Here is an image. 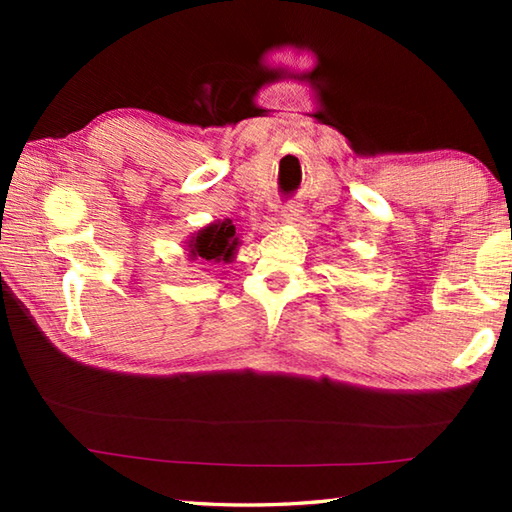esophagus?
<instances>
[{"mask_svg":"<svg viewBox=\"0 0 512 512\" xmlns=\"http://www.w3.org/2000/svg\"><path fill=\"white\" fill-rule=\"evenodd\" d=\"M300 205L298 203H287L282 207V221L284 223H296L300 219Z\"/></svg>","mask_w":512,"mask_h":512,"instance_id":"1","label":"esophagus"}]
</instances>
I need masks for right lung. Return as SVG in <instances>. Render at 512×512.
<instances>
[{"instance_id":"right-lung-1","label":"right lung","mask_w":512,"mask_h":512,"mask_svg":"<svg viewBox=\"0 0 512 512\" xmlns=\"http://www.w3.org/2000/svg\"><path fill=\"white\" fill-rule=\"evenodd\" d=\"M239 246V237L235 225L230 219L214 221L198 230L196 235L187 241V255L189 259H205L212 264H228L235 257V250Z\"/></svg>"}]
</instances>
